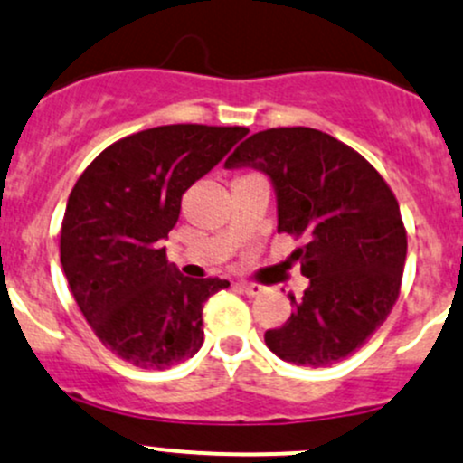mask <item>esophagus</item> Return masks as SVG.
<instances>
[{
	"label": "esophagus",
	"instance_id": "obj_1",
	"mask_svg": "<svg viewBox=\"0 0 463 463\" xmlns=\"http://www.w3.org/2000/svg\"><path fill=\"white\" fill-rule=\"evenodd\" d=\"M240 288L244 290L246 295H250V297H257V295L264 293V286H260V284H250V281H244V279L240 281Z\"/></svg>",
	"mask_w": 463,
	"mask_h": 463
}]
</instances>
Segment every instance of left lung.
<instances>
[{"instance_id":"1","label":"left lung","mask_w":463,"mask_h":463,"mask_svg":"<svg viewBox=\"0 0 463 463\" xmlns=\"http://www.w3.org/2000/svg\"><path fill=\"white\" fill-rule=\"evenodd\" d=\"M226 168H255L277 197V231L304 235L290 255L308 277L293 313L266 346L284 362L324 368L354 353L395 306L406 264L399 203L382 175L339 139L315 128L250 135Z\"/></svg>"}]
</instances>
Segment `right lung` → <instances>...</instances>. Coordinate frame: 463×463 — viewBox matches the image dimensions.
I'll use <instances>...</instances> for the list:
<instances>
[{"mask_svg":"<svg viewBox=\"0 0 463 463\" xmlns=\"http://www.w3.org/2000/svg\"><path fill=\"white\" fill-rule=\"evenodd\" d=\"M248 135L244 126L173 124L99 153L68 197L61 269L110 353L146 371L191 359L203 344V301L228 279H191L168 264L182 194Z\"/></svg>","mask_w":463,"mask_h":463,"instance_id":"1","label":"right lung"}]
</instances>
